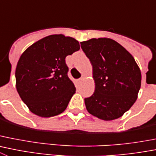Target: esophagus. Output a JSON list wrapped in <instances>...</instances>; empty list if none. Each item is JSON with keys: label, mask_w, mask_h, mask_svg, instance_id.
<instances>
[{"label": "esophagus", "mask_w": 156, "mask_h": 156, "mask_svg": "<svg viewBox=\"0 0 156 156\" xmlns=\"http://www.w3.org/2000/svg\"><path fill=\"white\" fill-rule=\"evenodd\" d=\"M83 80H84L83 77H81V78H80V79H79V82H81V81H83Z\"/></svg>", "instance_id": "obj_1"}]
</instances>
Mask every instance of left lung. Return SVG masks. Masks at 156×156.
<instances>
[{
	"mask_svg": "<svg viewBox=\"0 0 156 156\" xmlns=\"http://www.w3.org/2000/svg\"><path fill=\"white\" fill-rule=\"evenodd\" d=\"M93 68L95 91L85 98L86 108L94 116L112 121L122 116L138 98L141 73L134 57L116 41L91 38L80 42Z\"/></svg>",
	"mask_w": 156,
	"mask_h": 156,
	"instance_id": "obj_1",
	"label": "left lung"
}]
</instances>
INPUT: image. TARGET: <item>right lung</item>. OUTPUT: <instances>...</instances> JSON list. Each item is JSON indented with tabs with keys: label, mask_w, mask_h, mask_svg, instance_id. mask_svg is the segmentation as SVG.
Returning a JSON list of instances; mask_svg holds the SVG:
<instances>
[{
	"label": "right lung",
	"mask_w": 156,
	"mask_h": 156,
	"mask_svg": "<svg viewBox=\"0 0 156 156\" xmlns=\"http://www.w3.org/2000/svg\"><path fill=\"white\" fill-rule=\"evenodd\" d=\"M80 48L75 38L51 35L30 45L15 69L16 89L31 112L42 118L61 114L76 93L67 76V55Z\"/></svg>",
	"instance_id": "add662e5"
}]
</instances>
